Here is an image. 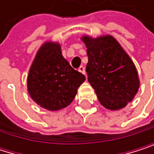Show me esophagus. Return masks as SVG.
Wrapping results in <instances>:
<instances>
[{"label":"esophagus","mask_w":154,"mask_h":154,"mask_svg":"<svg viewBox=\"0 0 154 154\" xmlns=\"http://www.w3.org/2000/svg\"><path fill=\"white\" fill-rule=\"evenodd\" d=\"M78 71H79L80 72H82V74H85V68H84L83 66H81V67L78 69Z\"/></svg>","instance_id":"1"}]
</instances>
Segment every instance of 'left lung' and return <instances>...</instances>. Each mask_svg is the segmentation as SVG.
I'll return each instance as SVG.
<instances>
[{
  "label": "left lung",
  "instance_id": "obj_1",
  "mask_svg": "<svg viewBox=\"0 0 154 154\" xmlns=\"http://www.w3.org/2000/svg\"><path fill=\"white\" fill-rule=\"evenodd\" d=\"M82 41L87 48L88 82L99 102L112 111L125 107L133 100L140 87L133 62L111 35L83 36Z\"/></svg>",
  "mask_w": 154,
  "mask_h": 154
}]
</instances>
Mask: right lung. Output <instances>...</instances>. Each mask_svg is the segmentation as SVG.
Returning <instances> with one entry per match:
<instances>
[{
  "instance_id": "add662e5",
  "label": "right lung",
  "mask_w": 154,
  "mask_h": 154,
  "mask_svg": "<svg viewBox=\"0 0 154 154\" xmlns=\"http://www.w3.org/2000/svg\"><path fill=\"white\" fill-rule=\"evenodd\" d=\"M85 76L63 58L58 42H47L37 51L27 78L31 98L41 107L58 111L73 101Z\"/></svg>"
}]
</instances>
